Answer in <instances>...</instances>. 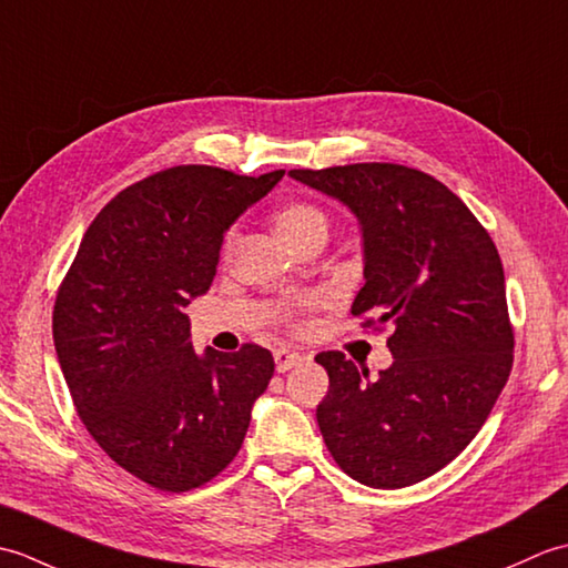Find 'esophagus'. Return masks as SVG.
<instances>
[{
    "label": "esophagus",
    "mask_w": 568,
    "mask_h": 568,
    "mask_svg": "<svg viewBox=\"0 0 568 568\" xmlns=\"http://www.w3.org/2000/svg\"><path fill=\"white\" fill-rule=\"evenodd\" d=\"M273 358H275V368L281 371V373L291 371V368L300 366V364H303V361H305V356H303V354L291 352V348H275Z\"/></svg>",
    "instance_id": "esophagus-1"
}]
</instances>
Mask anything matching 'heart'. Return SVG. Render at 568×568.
I'll use <instances>...</instances> for the list:
<instances>
[{
    "label": "heart",
    "mask_w": 568,
    "mask_h": 568,
    "mask_svg": "<svg viewBox=\"0 0 568 568\" xmlns=\"http://www.w3.org/2000/svg\"><path fill=\"white\" fill-rule=\"evenodd\" d=\"M275 229L287 244L297 248L312 234H327V214H324L320 207H315V204L293 202L275 214ZM234 241H236V234L229 232L224 239L226 256L232 253Z\"/></svg>",
    "instance_id": "1"
}]
</instances>
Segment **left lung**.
<instances>
[{
  "instance_id": "1",
  "label": "left lung",
  "mask_w": 568,
  "mask_h": 568,
  "mask_svg": "<svg viewBox=\"0 0 568 568\" xmlns=\"http://www.w3.org/2000/svg\"><path fill=\"white\" fill-rule=\"evenodd\" d=\"M291 178L356 216L366 283L352 315L393 329V364L376 381L342 352L315 356L329 373L317 405L324 444L358 484H419L466 449L508 383L498 248L449 187L415 168L354 163Z\"/></svg>"
}]
</instances>
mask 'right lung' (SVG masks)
<instances>
[{
    "label": "right lung",
    "mask_w": 568,
    "mask_h": 568,
    "mask_svg": "<svg viewBox=\"0 0 568 568\" xmlns=\"http://www.w3.org/2000/svg\"><path fill=\"white\" fill-rule=\"evenodd\" d=\"M283 175L175 165L141 180L94 216L60 285L53 342L82 425L153 488L232 464L268 388V348L197 354L183 310L210 291L226 229Z\"/></svg>",
    "instance_id": "right-lung-1"
}]
</instances>
